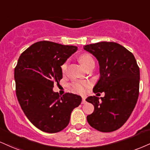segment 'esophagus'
Segmentation results:
<instances>
[{"label":"esophagus","mask_w":150,"mask_h":150,"mask_svg":"<svg viewBox=\"0 0 150 150\" xmlns=\"http://www.w3.org/2000/svg\"><path fill=\"white\" fill-rule=\"evenodd\" d=\"M86 103V100L84 97H82V104H84Z\"/></svg>","instance_id":"1"}]
</instances>
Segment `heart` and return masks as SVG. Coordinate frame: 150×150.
Listing matches in <instances>:
<instances>
[{
    "mask_svg": "<svg viewBox=\"0 0 150 150\" xmlns=\"http://www.w3.org/2000/svg\"><path fill=\"white\" fill-rule=\"evenodd\" d=\"M79 61H80V64L84 68L87 67L91 62H94L93 61V58L91 57V55L89 54H82L79 57ZM68 66V61L64 62V64L61 65V70L63 73L66 71V68ZM90 86V83L87 82H74L72 83V87L77 92L80 93H84L85 92V90L86 88H88Z\"/></svg>",
    "mask_w": 150,
    "mask_h": 150,
    "instance_id": "1",
    "label": "heart"
}]
</instances>
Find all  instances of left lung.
Listing matches in <instances>:
<instances>
[{"mask_svg":"<svg viewBox=\"0 0 150 150\" xmlns=\"http://www.w3.org/2000/svg\"><path fill=\"white\" fill-rule=\"evenodd\" d=\"M96 58L100 77L93 89L95 93L86 99L94 106L92 114L86 117L88 123L101 132H112L124 125L138 100L140 69L134 56L118 43L100 42L84 46Z\"/></svg>","mask_w":150,"mask_h":150,"instance_id":"obj_1","label":"left lung"}]
</instances>
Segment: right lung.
Here are the masks:
<instances>
[{
  "label": "right lung",
  "mask_w": 150,
  "mask_h": 150,
  "mask_svg": "<svg viewBox=\"0 0 150 150\" xmlns=\"http://www.w3.org/2000/svg\"><path fill=\"white\" fill-rule=\"evenodd\" d=\"M73 45L40 41L27 48L14 68L16 95L28 120L41 131L57 133L69 124L70 115L82 102L72 93L60 96L54 84L62 79L61 65L77 51Z\"/></svg>",
  "instance_id": "add662e5"
}]
</instances>
